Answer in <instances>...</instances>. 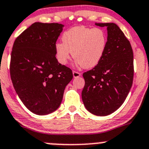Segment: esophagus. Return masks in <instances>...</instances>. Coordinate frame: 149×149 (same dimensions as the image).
<instances>
[{"label":"esophagus","instance_id":"34e87169","mask_svg":"<svg viewBox=\"0 0 149 149\" xmlns=\"http://www.w3.org/2000/svg\"><path fill=\"white\" fill-rule=\"evenodd\" d=\"M73 77L74 78H78V77H80V76H81V73H79V72H78V71H76V70H73Z\"/></svg>","mask_w":149,"mask_h":149}]
</instances>
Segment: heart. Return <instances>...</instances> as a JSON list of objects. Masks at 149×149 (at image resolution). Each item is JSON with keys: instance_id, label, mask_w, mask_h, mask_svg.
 Wrapping results in <instances>:
<instances>
[{"instance_id": "obj_1", "label": "heart", "mask_w": 149, "mask_h": 149, "mask_svg": "<svg viewBox=\"0 0 149 149\" xmlns=\"http://www.w3.org/2000/svg\"><path fill=\"white\" fill-rule=\"evenodd\" d=\"M63 42L55 45V58L61 65H65L73 57L83 68H90L100 63L107 45L105 31L100 28L75 26L65 31Z\"/></svg>"}]
</instances>
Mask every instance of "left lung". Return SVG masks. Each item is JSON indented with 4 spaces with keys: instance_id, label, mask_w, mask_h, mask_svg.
<instances>
[{
    "instance_id": "8db88e82",
    "label": "left lung",
    "mask_w": 149,
    "mask_h": 149,
    "mask_svg": "<svg viewBox=\"0 0 149 149\" xmlns=\"http://www.w3.org/2000/svg\"><path fill=\"white\" fill-rule=\"evenodd\" d=\"M107 28V45L98 64L83 73L81 93L91 113L105 116L116 111L125 100L133 84V52L129 40L114 23H96Z\"/></svg>"
}]
</instances>
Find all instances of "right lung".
I'll list each match as a JSON object with an SVG mask.
<instances>
[{
  "mask_svg": "<svg viewBox=\"0 0 149 149\" xmlns=\"http://www.w3.org/2000/svg\"><path fill=\"white\" fill-rule=\"evenodd\" d=\"M63 26L35 22L16 37L12 48L13 86L26 107L39 115L59 107L66 85L73 79L71 69L55 58V45Z\"/></svg>",
  "mask_w": 149,
  "mask_h": 149,
  "instance_id": "obj_1",
  "label": "right lung"
}]
</instances>
